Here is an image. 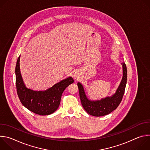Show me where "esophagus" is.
<instances>
[{"mask_svg":"<svg viewBox=\"0 0 150 150\" xmlns=\"http://www.w3.org/2000/svg\"><path fill=\"white\" fill-rule=\"evenodd\" d=\"M74 78H75V79H78V76H77L76 74H75V75H74Z\"/></svg>","mask_w":150,"mask_h":150,"instance_id":"1","label":"esophagus"}]
</instances>
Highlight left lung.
Listing matches in <instances>:
<instances>
[{"label": "left lung", "mask_w": 150, "mask_h": 150, "mask_svg": "<svg viewBox=\"0 0 150 150\" xmlns=\"http://www.w3.org/2000/svg\"><path fill=\"white\" fill-rule=\"evenodd\" d=\"M123 67V77L116 93L111 97H107L100 100H90L85 93L82 84L78 83L79 97L83 109L89 115L94 116H103L115 110L120 103L127 82V68L125 62L122 63Z\"/></svg>", "instance_id": "left-lung-1"}]
</instances>
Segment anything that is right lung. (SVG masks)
<instances>
[{
    "mask_svg": "<svg viewBox=\"0 0 150 150\" xmlns=\"http://www.w3.org/2000/svg\"><path fill=\"white\" fill-rule=\"evenodd\" d=\"M19 60L20 56L16 62L15 75L17 94L21 103L27 109L39 115L54 113L59 108L63 92L74 82L73 78L70 76L63 79L45 91H34L25 87L20 72Z\"/></svg>",
    "mask_w": 150,
    "mask_h": 150,
    "instance_id": "right-lung-1",
    "label": "right lung"
}]
</instances>
